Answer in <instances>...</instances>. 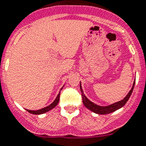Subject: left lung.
I'll use <instances>...</instances> for the list:
<instances>
[{"label": "left lung", "mask_w": 146, "mask_h": 146, "mask_svg": "<svg viewBox=\"0 0 146 146\" xmlns=\"http://www.w3.org/2000/svg\"><path fill=\"white\" fill-rule=\"evenodd\" d=\"M134 84H135V81L133 82V86L132 88L131 89V90L129 91V93L128 94V95L125 96V97L122 100L119 102H117L116 103H113L111 105H108V106H105V107H102V106H99V105L94 104V102H90V100H88V98L85 96V95L83 93L82 88L80 84V90L81 93H82V102L83 104L84 105V106L88 108L89 110H90L93 112L98 113V114H108V113H112L113 111H117L118 109L121 108L122 107H123L126 104V102H128V100H129L130 96L131 95L132 92H133V88H134Z\"/></svg>", "instance_id": "8db88e82"}]
</instances>
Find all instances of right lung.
<instances>
[{"label": "right lung", "instance_id": "right-lung-1", "mask_svg": "<svg viewBox=\"0 0 146 146\" xmlns=\"http://www.w3.org/2000/svg\"><path fill=\"white\" fill-rule=\"evenodd\" d=\"M62 89H61V90H62ZM59 99H60V92H59V94H58V96H57L56 100H54V102H53L52 104H50V105H49V106H47V107H45L42 109L38 110V111H30V110H27V111L28 112L30 113H33V114H41V113L47 112V111H49L50 110H51V109L54 108L56 105H58V102H59Z\"/></svg>", "mask_w": 146, "mask_h": 146}]
</instances>
